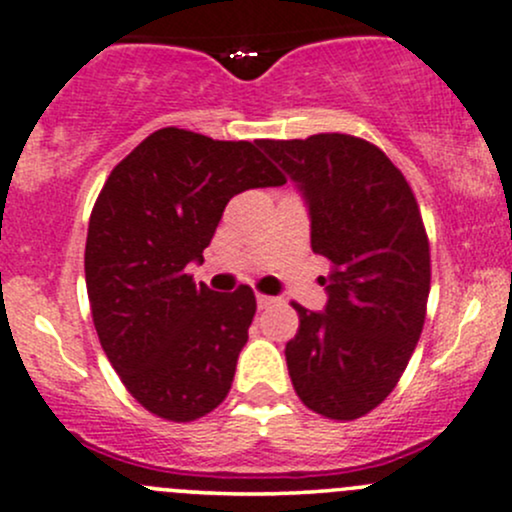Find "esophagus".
Instances as JSON below:
<instances>
[{
  "label": "esophagus",
  "instance_id": "obj_1",
  "mask_svg": "<svg viewBox=\"0 0 512 512\" xmlns=\"http://www.w3.org/2000/svg\"><path fill=\"white\" fill-rule=\"evenodd\" d=\"M277 299H272V296H265V294H257V308H269L272 303Z\"/></svg>",
  "mask_w": 512,
  "mask_h": 512
}]
</instances>
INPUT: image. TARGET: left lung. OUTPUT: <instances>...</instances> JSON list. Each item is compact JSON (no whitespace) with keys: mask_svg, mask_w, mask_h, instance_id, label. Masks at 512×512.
Wrapping results in <instances>:
<instances>
[{"mask_svg":"<svg viewBox=\"0 0 512 512\" xmlns=\"http://www.w3.org/2000/svg\"><path fill=\"white\" fill-rule=\"evenodd\" d=\"M260 148L296 184L313 252L333 265L323 311L294 303L291 384L311 411L355 420L389 396L420 340L430 294L423 218L401 170L367 140L318 133Z\"/></svg>","mask_w":512,"mask_h":512,"instance_id":"obj_1","label":"left lung"}]
</instances>
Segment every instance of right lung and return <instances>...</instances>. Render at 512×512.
Returning <instances> with one entry per match:
<instances>
[{
	"label": "right lung",
	"instance_id": "add662e5",
	"mask_svg": "<svg viewBox=\"0 0 512 512\" xmlns=\"http://www.w3.org/2000/svg\"><path fill=\"white\" fill-rule=\"evenodd\" d=\"M282 184L260 140L182 128L155 131L106 179L84 250L89 306L111 367L150 413L187 423L228 396L255 294L196 286L187 267L204 262L235 194Z\"/></svg>",
	"mask_w": 512,
	"mask_h": 512
}]
</instances>
